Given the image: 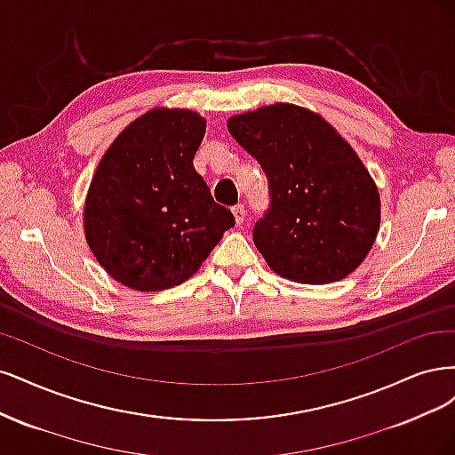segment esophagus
<instances>
[{"label":"esophagus","instance_id":"obj_1","mask_svg":"<svg viewBox=\"0 0 455 455\" xmlns=\"http://www.w3.org/2000/svg\"><path fill=\"white\" fill-rule=\"evenodd\" d=\"M232 213H234V219H236V225H242L245 221V208L243 204H236V206L232 208Z\"/></svg>","mask_w":455,"mask_h":455}]
</instances>
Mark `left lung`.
Returning <instances> with one entry per match:
<instances>
[{"mask_svg": "<svg viewBox=\"0 0 455 455\" xmlns=\"http://www.w3.org/2000/svg\"><path fill=\"white\" fill-rule=\"evenodd\" d=\"M227 126L268 175L270 210L253 228L268 267L300 283L344 280L372 249L382 206L354 148L321 115L283 101Z\"/></svg>", "mask_w": 455, "mask_h": 455, "instance_id": "1", "label": "left lung"}]
</instances>
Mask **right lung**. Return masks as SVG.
Segmentation results:
<instances>
[{
	"instance_id": "obj_1",
	"label": "right lung",
	"mask_w": 455,
	"mask_h": 455,
	"mask_svg": "<svg viewBox=\"0 0 455 455\" xmlns=\"http://www.w3.org/2000/svg\"><path fill=\"white\" fill-rule=\"evenodd\" d=\"M204 134L196 111L155 108L101 156L84 200V238L124 287L155 292L187 282L234 227L193 164Z\"/></svg>"
}]
</instances>
